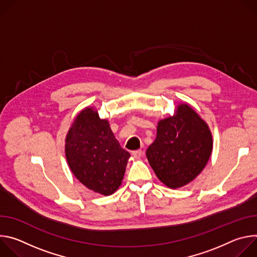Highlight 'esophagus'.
<instances>
[{
    "instance_id": "34e87169",
    "label": "esophagus",
    "mask_w": 257,
    "mask_h": 257,
    "mask_svg": "<svg viewBox=\"0 0 257 257\" xmlns=\"http://www.w3.org/2000/svg\"><path fill=\"white\" fill-rule=\"evenodd\" d=\"M143 155V152L141 150H138V151H134L132 152V156L135 158V159H140Z\"/></svg>"
}]
</instances>
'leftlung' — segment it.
I'll list each match as a JSON object with an SVG mask.
<instances>
[{"label":"left lung","instance_id":"left-lung-1","mask_svg":"<svg viewBox=\"0 0 257 257\" xmlns=\"http://www.w3.org/2000/svg\"><path fill=\"white\" fill-rule=\"evenodd\" d=\"M176 113L159 122L157 138L146 151L158 178L173 189L195 179L212 151L208 126L194 109L187 103L180 104Z\"/></svg>","mask_w":257,"mask_h":257}]
</instances>
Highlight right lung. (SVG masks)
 <instances>
[{
    "mask_svg": "<svg viewBox=\"0 0 257 257\" xmlns=\"http://www.w3.org/2000/svg\"><path fill=\"white\" fill-rule=\"evenodd\" d=\"M72 173L88 189L113 194L121 185L130 154L121 148L108 122L86 107L71 126L65 145Z\"/></svg>",
    "mask_w": 257,
    "mask_h": 257,
    "instance_id": "1",
    "label": "right lung"
}]
</instances>
